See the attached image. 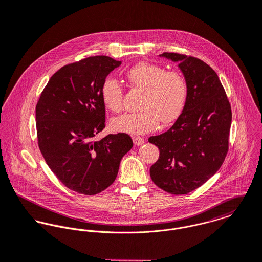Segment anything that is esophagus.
<instances>
[{"label": "esophagus", "mask_w": 262, "mask_h": 262, "mask_svg": "<svg viewBox=\"0 0 262 262\" xmlns=\"http://www.w3.org/2000/svg\"><path fill=\"white\" fill-rule=\"evenodd\" d=\"M133 141H134V144L136 145H143L145 143V140L141 137H133Z\"/></svg>", "instance_id": "obj_1"}]
</instances>
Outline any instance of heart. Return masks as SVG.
<instances>
[{
	"label": "heart",
	"mask_w": 262,
	"mask_h": 262,
	"mask_svg": "<svg viewBox=\"0 0 262 262\" xmlns=\"http://www.w3.org/2000/svg\"><path fill=\"white\" fill-rule=\"evenodd\" d=\"M126 79L132 88L143 90L140 103L142 110L114 119L115 129L143 135L157 128L161 120L169 123L182 114L188 96L187 80L182 72L143 62L126 72ZM101 98L112 113L122 111L123 89L116 78L107 77L103 81Z\"/></svg>",
	"instance_id": "1"
}]
</instances>
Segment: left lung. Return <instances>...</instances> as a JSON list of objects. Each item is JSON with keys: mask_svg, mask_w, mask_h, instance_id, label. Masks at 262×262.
<instances>
[{"mask_svg": "<svg viewBox=\"0 0 262 262\" xmlns=\"http://www.w3.org/2000/svg\"><path fill=\"white\" fill-rule=\"evenodd\" d=\"M160 56L179 63L188 96L173 126L148 139L160 149L149 174L159 188L184 195L202 186L222 166L229 147L231 105L218 75L204 61L169 52Z\"/></svg>", "mask_w": 262, "mask_h": 262, "instance_id": "8db88e82", "label": "left lung"}]
</instances>
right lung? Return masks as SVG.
<instances>
[{"label":"right lung","instance_id":"obj_1","mask_svg":"<svg viewBox=\"0 0 262 262\" xmlns=\"http://www.w3.org/2000/svg\"><path fill=\"white\" fill-rule=\"evenodd\" d=\"M120 64L103 55L67 64L51 76L36 105L40 151L59 181L79 194L110 187L134 145L124 133L93 140L105 127L102 83Z\"/></svg>","mask_w":262,"mask_h":262}]
</instances>
